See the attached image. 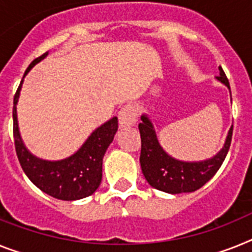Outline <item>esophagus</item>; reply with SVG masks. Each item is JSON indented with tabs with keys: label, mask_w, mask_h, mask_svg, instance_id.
I'll return each instance as SVG.
<instances>
[{
	"label": "esophagus",
	"mask_w": 252,
	"mask_h": 252,
	"mask_svg": "<svg viewBox=\"0 0 252 252\" xmlns=\"http://www.w3.org/2000/svg\"><path fill=\"white\" fill-rule=\"evenodd\" d=\"M138 119V109L136 105L128 103L126 106H123L119 111V126L122 128H128L136 124Z\"/></svg>",
	"instance_id": "1"
}]
</instances>
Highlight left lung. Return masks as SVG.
Returning a JSON list of instances; mask_svg holds the SVG:
<instances>
[{
	"mask_svg": "<svg viewBox=\"0 0 252 252\" xmlns=\"http://www.w3.org/2000/svg\"><path fill=\"white\" fill-rule=\"evenodd\" d=\"M220 75L217 79L227 87L230 94L228 82L223 69L219 67ZM138 129L141 133V169L146 181L151 187L166 193H187L201 188L210 181L219 170L229 150L233 126H230L225 142L221 150L213 158L201 161H183L170 156L158 142L156 130L151 119L143 114L141 116Z\"/></svg>",
	"mask_w": 252,
	"mask_h": 252,
	"instance_id": "left-lung-1",
	"label": "left lung"
}]
</instances>
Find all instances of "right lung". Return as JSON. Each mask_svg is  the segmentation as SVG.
Here are the masks:
<instances>
[{
	"mask_svg": "<svg viewBox=\"0 0 252 252\" xmlns=\"http://www.w3.org/2000/svg\"><path fill=\"white\" fill-rule=\"evenodd\" d=\"M47 55L48 52H46L32 61L24 77L32 67L43 60ZM24 77L15 94L12 109L15 150L23 170L33 182V185L52 197L64 201L88 197L98 188L102 179V158L118 130V118L114 116L109 122L103 123L102 126L94 129L86 139V142L80 146V149L69 158L56 161L37 158L25 147L19 130L16 105Z\"/></svg>",
	"mask_w": 252,
	"mask_h": 252,
	"instance_id": "obj_1",
	"label": "right lung"
}]
</instances>
